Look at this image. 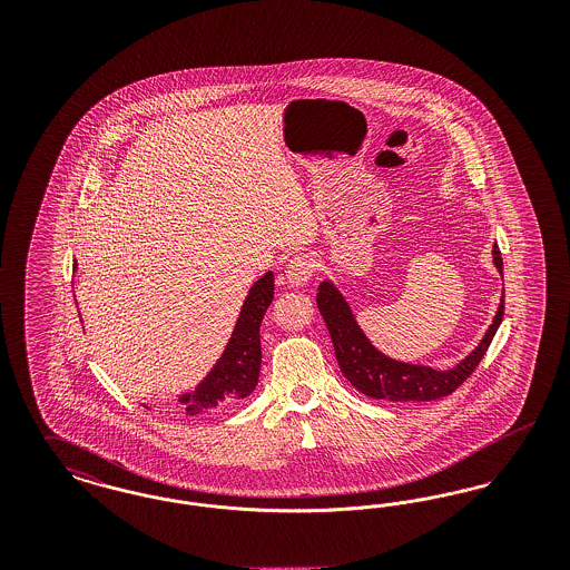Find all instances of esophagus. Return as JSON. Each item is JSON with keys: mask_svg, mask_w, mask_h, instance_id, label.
Returning a JSON list of instances; mask_svg holds the SVG:
<instances>
[{"mask_svg": "<svg viewBox=\"0 0 570 570\" xmlns=\"http://www.w3.org/2000/svg\"><path fill=\"white\" fill-rule=\"evenodd\" d=\"M314 272H316L314 258H312L309 254H297V256L286 265V279H288L291 286L301 288V286H305V284L312 279Z\"/></svg>", "mask_w": 570, "mask_h": 570, "instance_id": "esophagus-1", "label": "esophagus"}]
</instances>
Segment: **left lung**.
I'll list each match as a JSON object with an SVG mask.
<instances>
[{"label": "left lung", "mask_w": 570, "mask_h": 570, "mask_svg": "<svg viewBox=\"0 0 570 570\" xmlns=\"http://www.w3.org/2000/svg\"><path fill=\"white\" fill-rule=\"evenodd\" d=\"M491 258L493 267L502 275V256L498 245H493ZM316 303L333 340L340 370L356 391L367 397L389 402H432L451 395L488 353L489 344L504 316V288L495 316L476 348L449 370L397 361L379 351L356 323L351 303L328 277H323L318 286Z\"/></svg>", "instance_id": "8db88e82"}]
</instances>
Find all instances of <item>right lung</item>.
Segmentation results:
<instances>
[{
  "instance_id": "add662e5",
  "label": "right lung",
  "mask_w": 570,
  "mask_h": 570,
  "mask_svg": "<svg viewBox=\"0 0 570 570\" xmlns=\"http://www.w3.org/2000/svg\"><path fill=\"white\" fill-rule=\"evenodd\" d=\"M272 301L273 272H267L249 286L237 323L214 367L191 391L177 395V404L188 416L233 406L256 389L263 361L261 323Z\"/></svg>"
}]
</instances>
